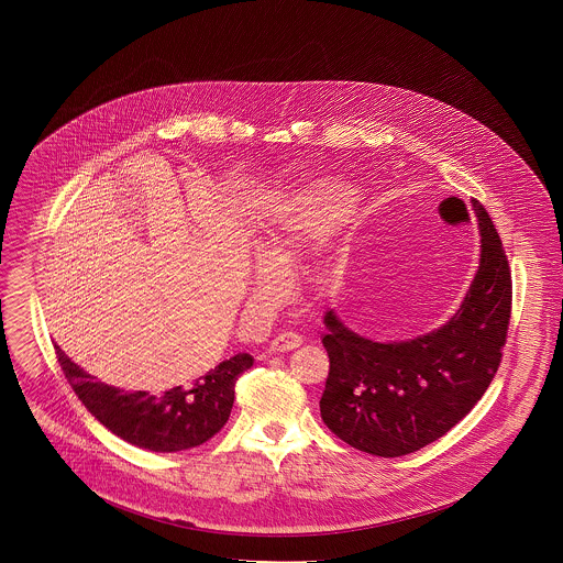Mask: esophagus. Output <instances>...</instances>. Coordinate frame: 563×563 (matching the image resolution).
<instances>
[{"label":"esophagus","instance_id":"obj_1","mask_svg":"<svg viewBox=\"0 0 563 563\" xmlns=\"http://www.w3.org/2000/svg\"><path fill=\"white\" fill-rule=\"evenodd\" d=\"M303 342V338L295 331H282L279 335H275L271 340V351L273 353H284V351H290V349H297L299 344Z\"/></svg>","mask_w":563,"mask_h":563}]
</instances>
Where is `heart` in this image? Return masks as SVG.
<instances>
[{"label":"heart","mask_w":563,"mask_h":563,"mask_svg":"<svg viewBox=\"0 0 563 563\" xmlns=\"http://www.w3.org/2000/svg\"><path fill=\"white\" fill-rule=\"evenodd\" d=\"M355 201V190L333 179H321L286 201L264 239L255 284L262 290H273L282 279L277 264L288 262L301 242L327 234L353 210Z\"/></svg>","instance_id":"1"}]
</instances>
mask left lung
<instances>
[{"label": "left lung", "mask_w": 563, "mask_h": 563, "mask_svg": "<svg viewBox=\"0 0 563 563\" xmlns=\"http://www.w3.org/2000/svg\"><path fill=\"white\" fill-rule=\"evenodd\" d=\"M482 260L457 314L427 335L366 340L324 314L329 375L322 422L377 457H401L451 431L492 384L511 317V271L498 232L475 199Z\"/></svg>", "instance_id": "obj_1"}]
</instances>
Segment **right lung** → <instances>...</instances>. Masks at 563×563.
Returning <instances> with one entry per match:
<instances>
[{"label": "right lung", "mask_w": 563, "mask_h": 563, "mask_svg": "<svg viewBox=\"0 0 563 563\" xmlns=\"http://www.w3.org/2000/svg\"><path fill=\"white\" fill-rule=\"evenodd\" d=\"M58 364L84 407L121 440L154 453L195 449L214 438L230 418L236 379L253 366L249 353H239L199 379L158 395L119 390L95 382L56 344Z\"/></svg>", "instance_id": "1"}]
</instances>
